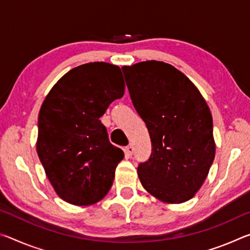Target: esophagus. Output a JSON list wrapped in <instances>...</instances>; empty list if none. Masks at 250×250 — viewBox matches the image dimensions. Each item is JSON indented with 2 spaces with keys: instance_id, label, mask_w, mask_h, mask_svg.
<instances>
[{
  "instance_id": "1",
  "label": "esophagus",
  "mask_w": 250,
  "mask_h": 250,
  "mask_svg": "<svg viewBox=\"0 0 250 250\" xmlns=\"http://www.w3.org/2000/svg\"><path fill=\"white\" fill-rule=\"evenodd\" d=\"M125 152L126 153V155H132L133 154V152H134V147H133V146L132 145H129V146H126L125 147Z\"/></svg>"
}]
</instances>
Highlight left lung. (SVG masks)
Returning a JSON list of instances; mask_svg holds the SVG:
<instances>
[{
  "mask_svg": "<svg viewBox=\"0 0 250 250\" xmlns=\"http://www.w3.org/2000/svg\"><path fill=\"white\" fill-rule=\"evenodd\" d=\"M122 71L151 139L150 158L138 167L142 186L166 203L191 200L215 158L208 105L195 84L167 62H142Z\"/></svg>",
  "mask_w": 250,
  "mask_h": 250,
  "instance_id": "1",
  "label": "left lung"
}]
</instances>
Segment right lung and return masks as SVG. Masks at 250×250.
<instances>
[{"label": "right lung", "mask_w": 250, "mask_h": 250, "mask_svg": "<svg viewBox=\"0 0 250 250\" xmlns=\"http://www.w3.org/2000/svg\"><path fill=\"white\" fill-rule=\"evenodd\" d=\"M125 94L121 69L104 62L75 67L54 84L39 115L36 150L57 195L91 205L111 188L124 151L99 118Z\"/></svg>", "instance_id": "right-lung-1"}]
</instances>
